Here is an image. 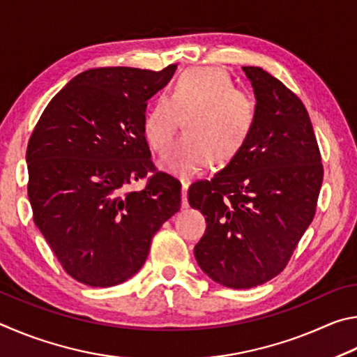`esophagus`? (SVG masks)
I'll list each match as a JSON object with an SVG mask.
<instances>
[{
    "mask_svg": "<svg viewBox=\"0 0 357 357\" xmlns=\"http://www.w3.org/2000/svg\"><path fill=\"white\" fill-rule=\"evenodd\" d=\"M188 188H190V182H182V207L183 208H188L190 207Z\"/></svg>",
    "mask_w": 357,
    "mask_h": 357,
    "instance_id": "1",
    "label": "esophagus"
}]
</instances>
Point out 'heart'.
Instances as JSON below:
<instances>
[{
	"instance_id": "b5f03b06",
	"label": "heart",
	"mask_w": 357,
	"mask_h": 357,
	"mask_svg": "<svg viewBox=\"0 0 357 357\" xmlns=\"http://www.w3.org/2000/svg\"><path fill=\"white\" fill-rule=\"evenodd\" d=\"M257 109L248 93L235 91L226 72L196 67L180 75L171 96H161L144 121V135L153 150L171 147L180 123L183 136L161 167L180 178H192L204 169L236 158L252 135Z\"/></svg>"
}]
</instances>
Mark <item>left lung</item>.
Returning a JSON list of instances; mask_svg holds the SVG:
<instances>
[{"label":"left lung","mask_w":357,"mask_h":357,"mask_svg":"<svg viewBox=\"0 0 357 357\" xmlns=\"http://www.w3.org/2000/svg\"><path fill=\"white\" fill-rule=\"evenodd\" d=\"M255 97V125L245 149L190 186L188 201L207 221L195 257L229 289H251L284 270L315 216L321 156L301 100L261 67H243Z\"/></svg>","instance_id":"left-lung-1"}]
</instances>
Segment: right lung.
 <instances>
[{
	"label": "right lung",
	"mask_w": 357,
	"mask_h": 357,
	"mask_svg": "<svg viewBox=\"0 0 357 357\" xmlns=\"http://www.w3.org/2000/svg\"><path fill=\"white\" fill-rule=\"evenodd\" d=\"M177 66L160 72L91 68L53 97L26 150L34 222L67 274L112 287L141 270L150 241L180 208V183L155 172L141 191L125 186L153 172L144 135L147 100Z\"/></svg>",
	"instance_id": "add662e5"
}]
</instances>
